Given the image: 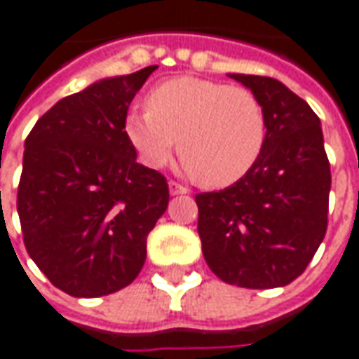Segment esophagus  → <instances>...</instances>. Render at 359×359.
I'll return each mask as SVG.
<instances>
[{"instance_id": "obj_1", "label": "esophagus", "mask_w": 359, "mask_h": 359, "mask_svg": "<svg viewBox=\"0 0 359 359\" xmlns=\"http://www.w3.org/2000/svg\"><path fill=\"white\" fill-rule=\"evenodd\" d=\"M169 192H171V196H179V194H188V188L179 184V182H175V180H171V182H169Z\"/></svg>"}]
</instances>
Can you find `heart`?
Instances as JSON below:
<instances>
[{
    "mask_svg": "<svg viewBox=\"0 0 359 359\" xmlns=\"http://www.w3.org/2000/svg\"><path fill=\"white\" fill-rule=\"evenodd\" d=\"M145 107L128 112L124 132L149 169L165 167L179 145L190 175L208 187H231L264 149V110L245 87L177 77L151 89Z\"/></svg>",
    "mask_w": 359,
    "mask_h": 359,
    "instance_id": "b5f03b06",
    "label": "heart"
}]
</instances>
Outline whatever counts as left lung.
<instances>
[{
  "mask_svg": "<svg viewBox=\"0 0 359 359\" xmlns=\"http://www.w3.org/2000/svg\"><path fill=\"white\" fill-rule=\"evenodd\" d=\"M229 77L262 104L266 142L243 179L196 194L202 252L227 284L282 287L303 274L327 233L330 165L320 120L278 79Z\"/></svg>",
  "mask_w": 359,
  "mask_h": 359,
  "instance_id": "obj_1",
  "label": "left lung"
}]
</instances>
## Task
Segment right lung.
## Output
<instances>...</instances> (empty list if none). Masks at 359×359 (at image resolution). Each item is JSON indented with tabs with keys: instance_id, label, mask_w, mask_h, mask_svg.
<instances>
[{
	"instance_id": "1",
	"label": "right lung",
	"mask_w": 359,
	"mask_h": 359,
	"mask_svg": "<svg viewBox=\"0 0 359 359\" xmlns=\"http://www.w3.org/2000/svg\"><path fill=\"white\" fill-rule=\"evenodd\" d=\"M157 66L57 101L25 140L17 212L29 257L57 290L101 297L136 280L169 205L161 172L137 163L128 107Z\"/></svg>"
}]
</instances>
